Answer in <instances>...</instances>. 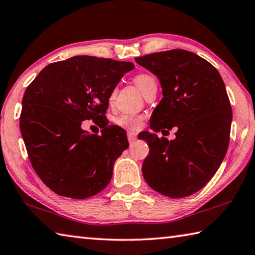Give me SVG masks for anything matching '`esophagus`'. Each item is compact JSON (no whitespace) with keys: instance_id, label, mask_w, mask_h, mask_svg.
Listing matches in <instances>:
<instances>
[{"instance_id":"esophagus-1","label":"esophagus","mask_w":255,"mask_h":255,"mask_svg":"<svg viewBox=\"0 0 255 255\" xmlns=\"http://www.w3.org/2000/svg\"><path fill=\"white\" fill-rule=\"evenodd\" d=\"M127 136H128V140H129V142H132V141H135V140H136V138H137V133H136V132H133V131H128Z\"/></svg>"}]
</instances>
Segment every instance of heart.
I'll return each instance as SVG.
<instances>
[{"instance_id":"heart-1","label":"heart","mask_w":255,"mask_h":255,"mask_svg":"<svg viewBox=\"0 0 255 255\" xmlns=\"http://www.w3.org/2000/svg\"><path fill=\"white\" fill-rule=\"evenodd\" d=\"M133 82H135V85L139 88V90L143 95L146 94V91L149 89L151 86L156 85L154 78L147 75V73H138V75L133 78ZM116 124L123 128L136 129L140 126V119L131 115H122L116 119Z\"/></svg>"}]
</instances>
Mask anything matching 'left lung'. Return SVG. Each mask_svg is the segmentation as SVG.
<instances>
[{"label":"left lung","mask_w":255,"mask_h":255,"mask_svg":"<svg viewBox=\"0 0 255 255\" xmlns=\"http://www.w3.org/2000/svg\"><path fill=\"white\" fill-rule=\"evenodd\" d=\"M135 60L157 76L163 89V99L150 118L155 133L141 138L149 146L143 178L165 196L192 195L214 176L228 151L232 108L224 82L210 62L186 50ZM173 127L178 129L174 141L155 135Z\"/></svg>","instance_id":"obj_1"}]
</instances>
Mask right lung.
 I'll return each instance as SVG.
<instances>
[{"instance_id": "add662e5", "label": "right lung", "mask_w": 255, "mask_h": 255, "mask_svg": "<svg viewBox=\"0 0 255 255\" xmlns=\"http://www.w3.org/2000/svg\"><path fill=\"white\" fill-rule=\"evenodd\" d=\"M131 62L77 55L50 63L26 88L20 129L32 167L60 196L83 200L107 187L116 159L127 149V133L108 126L109 98ZM92 120L95 135L81 128Z\"/></svg>"}]
</instances>
